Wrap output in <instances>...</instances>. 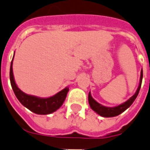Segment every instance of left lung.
Listing matches in <instances>:
<instances>
[{
    "label": "left lung",
    "mask_w": 150,
    "mask_h": 150,
    "mask_svg": "<svg viewBox=\"0 0 150 150\" xmlns=\"http://www.w3.org/2000/svg\"><path fill=\"white\" fill-rule=\"evenodd\" d=\"M142 70L141 71V75H140V81H139V86L138 87V89L131 98L128 101H126V103H122V104L119 105L118 106L115 107H105L102 105L101 104L98 103L95 100L94 98L91 96L90 92L88 93V103L90 105V107L92 108V110H94L96 112H97L98 115H102L103 117H113V116H116L119 115V114H121L122 112H123L124 111L127 109L132 104V103L134 102L136 98L137 97L139 94V92L140 90L141 85H142Z\"/></svg>",
    "instance_id": "1"
}]
</instances>
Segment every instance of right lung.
Wrapping results in <instances>:
<instances>
[{
	"label": "right lung",
	"mask_w": 150,
	"mask_h": 150,
	"mask_svg": "<svg viewBox=\"0 0 150 150\" xmlns=\"http://www.w3.org/2000/svg\"><path fill=\"white\" fill-rule=\"evenodd\" d=\"M10 81H11L12 89L19 102L29 110L39 115L50 114L59 109L64 103L67 93L69 92V88H65L54 96L47 98H38L35 96L25 94L18 88L15 84L13 76V71H12V62L10 68Z\"/></svg>",
	"instance_id": "right-lung-1"
}]
</instances>
